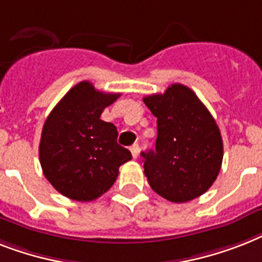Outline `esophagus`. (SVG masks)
<instances>
[{
    "instance_id": "obj_1",
    "label": "esophagus",
    "mask_w": 262,
    "mask_h": 262,
    "mask_svg": "<svg viewBox=\"0 0 262 262\" xmlns=\"http://www.w3.org/2000/svg\"><path fill=\"white\" fill-rule=\"evenodd\" d=\"M138 150H140V146H138V144H133V145L130 146L132 156L135 157V159L138 156Z\"/></svg>"
}]
</instances>
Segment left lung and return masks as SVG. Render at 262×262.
I'll return each instance as SVG.
<instances>
[{"instance_id": "obj_1", "label": "left lung", "mask_w": 262, "mask_h": 262, "mask_svg": "<svg viewBox=\"0 0 262 262\" xmlns=\"http://www.w3.org/2000/svg\"><path fill=\"white\" fill-rule=\"evenodd\" d=\"M157 118L155 150L141 152L152 190L173 203H184L212 186L221 171L220 127L201 99L184 84L144 98Z\"/></svg>"}]
</instances>
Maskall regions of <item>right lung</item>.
Returning a JSON list of instances; mask_svg holds the SVG:
<instances>
[{"instance_id":"1","label":"right lung","mask_w":262,"mask_h":262,"mask_svg":"<svg viewBox=\"0 0 262 262\" xmlns=\"http://www.w3.org/2000/svg\"><path fill=\"white\" fill-rule=\"evenodd\" d=\"M121 94L102 93L87 80L78 83L47 117L39 146L47 180L72 201L90 202L114 184L118 168L132 153L117 144V127L101 120Z\"/></svg>"}]
</instances>
